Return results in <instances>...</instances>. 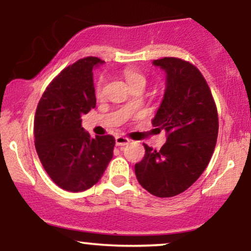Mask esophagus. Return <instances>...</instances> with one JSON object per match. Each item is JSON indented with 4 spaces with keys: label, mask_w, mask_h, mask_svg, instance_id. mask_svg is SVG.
I'll list each match as a JSON object with an SVG mask.
<instances>
[{
    "label": "esophagus",
    "mask_w": 251,
    "mask_h": 251,
    "mask_svg": "<svg viewBox=\"0 0 251 251\" xmlns=\"http://www.w3.org/2000/svg\"><path fill=\"white\" fill-rule=\"evenodd\" d=\"M129 142H131V140H129L128 138L123 137V135H118V137H116L117 146H125L127 145V144H129Z\"/></svg>",
    "instance_id": "34e87169"
}]
</instances>
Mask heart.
Wrapping results in <instances>:
<instances>
[{"instance_id":"heart-1","label":"heart","mask_w":251,"mask_h":251,"mask_svg":"<svg viewBox=\"0 0 251 251\" xmlns=\"http://www.w3.org/2000/svg\"><path fill=\"white\" fill-rule=\"evenodd\" d=\"M123 75L125 77L126 82L128 83V86L131 89L135 87H145L146 85V77L143 73L140 72L132 70V68H125L123 71ZM105 85H106V79L103 75H100L97 79L96 86H94V93H96L97 98H101L103 96V91H105Z\"/></svg>"}]
</instances>
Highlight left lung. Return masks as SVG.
I'll return each instance as SVG.
<instances>
[{"label":"left lung","mask_w":251,"mask_h":251,"mask_svg":"<svg viewBox=\"0 0 251 251\" xmlns=\"http://www.w3.org/2000/svg\"><path fill=\"white\" fill-rule=\"evenodd\" d=\"M166 72V89L152 125L165 129L159 151L144 144L145 155L134 166L137 179L155 197H174L189 189L211 159L218 135V113L200 70L179 57L154 60Z\"/></svg>","instance_id":"obj_1"}]
</instances>
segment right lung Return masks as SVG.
I'll return each mask as SVG.
<instances>
[{
    "mask_svg": "<svg viewBox=\"0 0 251 251\" xmlns=\"http://www.w3.org/2000/svg\"><path fill=\"white\" fill-rule=\"evenodd\" d=\"M102 61L87 56L51 80L37 103L34 119L35 149L43 169L57 186L85 191L102 177L113 157L112 135L91 138L81 116L96 107L92 70Z\"/></svg>",
    "mask_w": 251,
    "mask_h": 251,
    "instance_id": "1",
    "label": "right lung"
}]
</instances>
